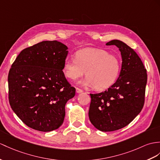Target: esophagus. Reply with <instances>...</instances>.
Returning <instances> with one entry per match:
<instances>
[{"label":"esophagus","mask_w":160,"mask_h":160,"mask_svg":"<svg viewBox=\"0 0 160 160\" xmlns=\"http://www.w3.org/2000/svg\"><path fill=\"white\" fill-rule=\"evenodd\" d=\"M76 92L78 93H79L83 92V90H82V89H79V88H76Z\"/></svg>","instance_id":"obj_1"}]
</instances>
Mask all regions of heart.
Returning <instances> with one entry per match:
<instances>
[{
  "mask_svg": "<svg viewBox=\"0 0 160 160\" xmlns=\"http://www.w3.org/2000/svg\"><path fill=\"white\" fill-rule=\"evenodd\" d=\"M121 68L122 63L118 56L103 49H83L75 53V60L64 61L63 73L68 79L75 81L85 72L87 77L81 81V85L104 90L115 83Z\"/></svg>",
  "mask_w": 160,
  "mask_h": 160,
  "instance_id": "1",
  "label": "heart"
}]
</instances>
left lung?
<instances>
[{
	"label": "left lung",
	"mask_w": 160,
	"mask_h": 160,
	"mask_svg": "<svg viewBox=\"0 0 160 160\" xmlns=\"http://www.w3.org/2000/svg\"><path fill=\"white\" fill-rule=\"evenodd\" d=\"M107 45L119 48L122 69L116 82L107 90L90 93L89 118L97 129L111 132L128 126L140 112L145 102L147 70L133 49L119 40Z\"/></svg>",
	"instance_id": "left-lung-1"
}]
</instances>
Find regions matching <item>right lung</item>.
I'll use <instances>...</instances> for the list:
<instances>
[{
    "instance_id": "1",
    "label": "right lung",
    "mask_w": 160,
    "mask_h": 160,
    "mask_svg": "<svg viewBox=\"0 0 160 160\" xmlns=\"http://www.w3.org/2000/svg\"><path fill=\"white\" fill-rule=\"evenodd\" d=\"M68 48L45 41L23 49L8 75L12 110L26 126L41 132L58 129L64 122L65 105L75 95L64 75Z\"/></svg>"
}]
</instances>
